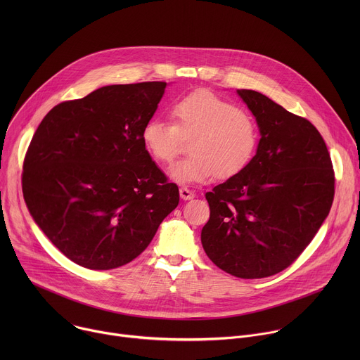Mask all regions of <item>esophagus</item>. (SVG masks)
<instances>
[{
  "mask_svg": "<svg viewBox=\"0 0 360 360\" xmlns=\"http://www.w3.org/2000/svg\"><path fill=\"white\" fill-rule=\"evenodd\" d=\"M179 195L184 200H189V199H193L195 198V193L192 191H189L188 188H181L179 189Z\"/></svg>",
  "mask_w": 360,
  "mask_h": 360,
  "instance_id": "1",
  "label": "esophagus"
}]
</instances>
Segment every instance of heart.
<instances>
[{
  "label": "heart",
  "mask_w": 360,
  "mask_h": 360,
  "mask_svg": "<svg viewBox=\"0 0 360 360\" xmlns=\"http://www.w3.org/2000/svg\"><path fill=\"white\" fill-rule=\"evenodd\" d=\"M172 115L175 124L162 118L148 120L141 141L153 160L169 164L184 141L192 138V155L169 171L176 184H202L214 176L229 179L253 160L259 143L258 125L233 102L208 89H198L175 102Z\"/></svg>",
  "instance_id": "1"
}]
</instances>
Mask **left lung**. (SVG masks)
I'll return each mask as SVG.
<instances>
[{
    "mask_svg": "<svg viewBox=\"0 0 360 360\" xmlns=\"http://www.w3.org/2000/svg\"><path fill=\"white\" fill-rule=\"evenodd\" d=\"M258 124L256 155L236 176L207 192L208 258L242 279L272 276L311 243L329 215L335 174L326 143L307 120L266 95L238 89Z\"/></svg>",
    "mask_w": 360,
    "mask_h": 360,
    "instance_id": "obj_1",
    "label": "left lung"
}]
</instances>
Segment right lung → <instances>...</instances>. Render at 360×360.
<instances>
[{
	"label": "right lung",
	"instance_id": "1",
	"mask_svg": "<svg viewBox=\"0 0 360 360\" xmlns=\"http://www.w3.org/2000/svg\"><path fill=\"white\" fill-rule=\"evenodd\" d=\"M167 82L107 85L51 110L22 167L27 208L68 259L94 271L134 261L179 191L142 145Z\"/></svg>",
	"mask_w": 360,
	"mask_h": 360
}]
</instances>
